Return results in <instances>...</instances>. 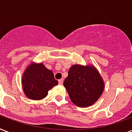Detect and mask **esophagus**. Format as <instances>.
Masks as SVG:
<instances>
[{
  "label": "esophagus",
  "mask_w": 132,
  "mask_h": 132,
  "mask_svg": "<svg viewBox=\"0 0 132 132\" xmlns=\"http://www.w3.org/2000/svg\"><path fill=\"white\" fill-rule=\"evenodd\" d=\"M63 82H64V80H63V79H60V80L58 81V83H59V84H60V85L63 84Z\"/></svg>",
  "instance_id": "esophagus-1"
}]
</instances>
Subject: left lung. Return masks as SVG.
<instances>
[{
  "label": "left lung",
  "instance_id": "8db88e82",
  "mask_svg": "<svg viewBox=\"0 0 132 132\" xmlns=\"http://www.w3.org/2000/svg\"><path fill=\"white\" fill-rule=\"evenodd\" d=\"M64 86L72 102L84 108L92 105L99 98L104 89V84L94 67L77 64L68 70Z\"/></svg>",
  "mask_w": 132,
  "mask_h": 132
}]
</instances>
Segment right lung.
I'll return each instance as SVG.
<instances>
[{"mask_svg":"<svg viewBox=\"0 0 132 132\" xmlns=\"http://www.w3.org/2000/svg\"><path fill=\"white\" fill-rule=\"evenodd\" d=\"M22 83L25 95L33 100L44 98L48 90L58 84L53 72L42 64H33L28 66Z\"/></svg>","mask_w":132,"mask_h":132,"instance_id":"right-lung-1","label":"right lung"}]
</instances>
